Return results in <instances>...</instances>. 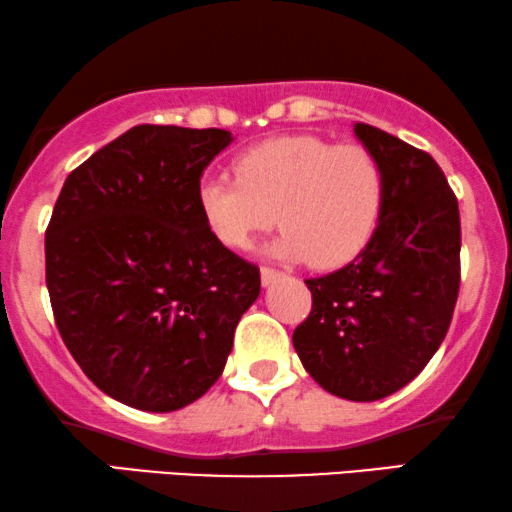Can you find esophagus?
<instances>
[{
	"label": "esophagus",
	"instance_id": "34e87169",
	"mask_svg": "<svg viewBox=\"0 0 512 512\" xmlns=\"http://www.w3.org/2000/svg\"><path fill=\"white\" fill-rule=\"evenodd\" d=\"M260 276H262V286H271V283L276 281V278H281L283 274L278 269H271V267H262V271H260Z\"/></svg>",
	"mask_w": 512,
	"mask_h": 512
}]
</instances>
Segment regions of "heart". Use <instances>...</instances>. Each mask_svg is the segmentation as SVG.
<instances>
[{"label":"heart","mask_w":512,"mask_h":512,"mask_svg":"<svg viewBox=\"0 0 512 512\" xmlns=\"http://www.w3.org/2000/svg\"><path fill=\"white\" fill-rule=\"evenodd\" d=\"M205 222L229 248H250L281 224L271 252L331 271L357 260L373 241L385 208V174L359 144L281 137L245 151L236 179L205 177L198 186Z\"/></svg>","instance_id":"b5f03b06"}]
</instances>
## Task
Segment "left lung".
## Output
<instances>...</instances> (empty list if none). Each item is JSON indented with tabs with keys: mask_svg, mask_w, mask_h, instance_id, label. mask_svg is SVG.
Here are the masks:
<instances>
[{
	"mask_svg": "<svg viewBox=\"0 0 512 512\" xmlns=\"http://www.w3.org/2000/svg\"><path fill=\"white\" fill-rule=\"evenodd\" d=\"M354 134L383 167V219L357 260L304 281L312 312L293 345L323 390L375 401L409 385L449 331L461 286V217L430 153L364 122Z\"/></svg>",
	"mask_w": 512,
	"mask_h": 512,
	"instance_id": "obj_1",
	"label": "left lung"
}]
</instances>
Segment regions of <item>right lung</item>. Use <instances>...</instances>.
<instances>
[{"mask_svg": "<svg viewBox=\"0 0 512 512\" xmlns=\"http://www.w3.org/2000/svg\"><path fill=\"white\" fill-rule=\"evenodd\" d=\"M226 129L137 125L68 174L44 238L68 352L132 409L167 413L224 371L260 269L212 234L198 186Z\"/></svg>", "mask_w": 512, "mask_h": 512, "instance_id": "1", "label": "right lung"}]
</instances>
